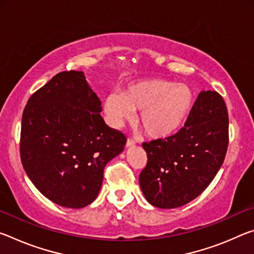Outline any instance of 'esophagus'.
Wrapping results in <instances>:
<instances>
[{"instance_id":"esophagus-1","label":"esophagus","mask_w":254,"mask_h":254,"mask_svg":"<svg viewBox=\"0 0 254 254\" xmlns=\"http://www.w3.org/2000/svg\"><path fill=\"white\" fill-rule=\"evenodd\" d=\"M135 140L134 139H127V147H133V145H135Z\"/></svg>"}]
</instances>
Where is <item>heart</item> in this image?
<instances>
[{"label":"heart","mask_w":254,"mask_h":254,"mask_svg":"<svg viewBox=\"0 0 254 254\" xmlns=\"http://www.w3.org/2000/svg\"><path fill=\"white\" fill-rule=\"evenodd\" d=\"M195 103V94L187 84L166 78H145L128 84L120 93H111L104 110L111 126L118 127L139 111L137 123L145 134L165 139L186 121Z\"/></svg>","instance_id":"b5f03b06"}]
</instances>
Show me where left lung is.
I'll use <instances>...</instances> for the list:
<instances>
[{"label":"left lung","mask_w":254,"mask_h":254,"mask_svg":"<svg viewBox=\"0 0 254 254\" xmlns=\"http://www.w3.org/2000/svg\"><path fill=\"white\" fill-rule=\"evenodd\" d=\"M227 145L225 102L217 92H200L176 134L142 143L148 160L139 180L145 199L159 208L180 207L195 199L220 170Z\"/></svg>","instance_id":"left-lung-1"}]
</instances>
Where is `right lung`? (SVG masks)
<instances>
[{
  "label": "right lung",
  "instance_id": "obj_1",
  "mask_svg": "<svg viewBox=\"0 0 254 254\" xmlns=\"http://www.w3.org/2000/svg\"><path fill=\"white\" fill-rule=\"evenodd\" d=\"M101 111L100 98L76 70L54 76L24 107L21 162L38 190L64 207L83 208L96 199L106 163L127 143Z\"/></svg>",
  "mask_w": 254,
  "mask_h": 254
}]
</instances>
